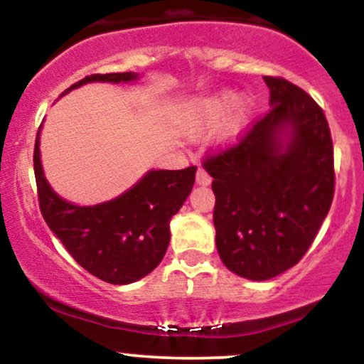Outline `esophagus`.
Listing matches in <instances>:
<instances>
[{
    "label": "esophagus",
    "instance_id": "esophagus-1",
    "mask_svg": "<svg viewBox=\"0 0 364 364\" xmlns=\"http://www.w3.org/2000/svg\"><path fill=\"white\" fill-rule=\"evenodd\" d=\"M210 181H212V178L208 176V173L205 169L200 168L198 171H196V183H198L200 186H208L210 185Z\"/></svg>",
    "mask_w": 364,
    "mask_h": 364
}]
</instances>
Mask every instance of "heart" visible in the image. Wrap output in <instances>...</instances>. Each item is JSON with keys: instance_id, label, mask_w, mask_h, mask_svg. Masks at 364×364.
I'll list each match as a JSON object with an SVG mask.
<instances>
[{"instance_id": "heart-1", "label": "heart", "mask_w": 364, "mask_h": 364, "mask_svg": "<svg viewBox=\"0 0 364 364\" xmlns=\"http://www.w3.org/2000/svg\"><path fill=\"white\" fill-rule=\"evenodd\" d=\"M253 112L255 97L252 94L220 89L190 102L183 118V132L191 139H198L215 128L217 147H231L245 135Z\"/></svg>"}]
</instances>
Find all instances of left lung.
I'll list each match as a JSON object with an SVG mask.
<instances>
[{"mask_svg":"<svg viewBox=\"0 0 364 364\" xmlns=\"http://www.w3.org/2000/svg\"><path fill=\"white\" fill-rule=\"evenodd\" d=\"M270 111L203 164L214 178L215 245L232 274L269 281L301 260L333 198L328 123L306 92L263 77Z\"/></svg>","mask_w":364,"mask_h":364,"instance_id":"8db88e82","label":"left lung"}]
</instances>
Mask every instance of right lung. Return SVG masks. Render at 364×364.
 Listing matches in <instances>:
<instances>
[{"label":"right lung","mask_w":364,"mask_h":364,"mask_svg":"<svg viewBox=\"0 0 364 364\" xmlns=\"http://www.w3.org/2000/svg\"><path fill=\"white\" fill-rule=\"evenodd\" d=\"M140 75H90L61 94L92 82L135 83ZM41 124L34 149V173L46 224L87 272L104 282L132 284L149 275L168 250L173 215L195 183L196 168L150 169L127 191L95 205H77L60 196L46 179L41 161Z\"/></svg>","instance_id":"right-lung-1"}]
</instances>
